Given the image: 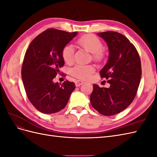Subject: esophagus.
<instances>
[{
    "label": "esophagus",
    "mask_w": 157,
    "mask_h": 157,
    "mask_svg": "<svg viewBox=\"0 0 157 157\" xmlns=\"http://www.w3.org/2000/svg\"><path fill=\"white\" fill-rule=\"evenodd\" d=\"M83 83H84V82L82 81V80H76V82H75V85H76V86L78 87V86H80V85H81V84H82Z\"/></svg>",
    "instance_id": "esophagus-1"
}]
</instances>
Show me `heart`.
Listing matches in <instances>:
<instances>
[{
	"instance_id": "b5f03b06",
	"label": "heart",
	"mask_w": 157,
	"mask_h": 157,
	"mask_svg": "<svg viewBox=\"0 0 157 157\" xmlns=\"http://www.w3.org/2000/svg\"><path fill=\"white\" fill-rule=\"evenodd\" d=\"M77 44L86 51L93 54V58L96 60H101L103 54V46L98 37L94 35H86L77 40ZM74 48L71 44L66 45L62 50V57L66 63H71L73 61ZM94 71V68L90 65H77L71 69V73L74 77L80 79H87Z\"/></svg>"
}]
</instances>
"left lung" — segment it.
<instances>
[{
    "label": "left lung",
    "mask_w": 157,
    "mask_h": 157,
    "mask_svg": "<svg viewBox=\"0 0 157 157\" xmlns=\"http://www.w3.org/2000/svg\"><path fill=\"white\" fill-rule=\"evenodd\" d=\"M107 42L109 56L100 71L109 88L94 84L90 95L92 107L105 116L119 113L129 106L137 94L141 80V65L135 46L123 35L115 31L97 33Z\"/></svg>",
    "instance_id": "8db88e82"
}]
</instances>
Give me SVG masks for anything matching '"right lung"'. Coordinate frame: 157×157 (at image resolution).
<instances>
[{
    "label": "right lung",
    "mask_w": 157,
    "mask_h": 157,
    "mask_svg": "<svg viewBox=\"0 0 157 157\" xmlns=\"http://www.w3.org/2000/svg\"><path fill=\"white\" fill-rule=\"evenodd\" d=\"M77 34L48 29L33 40L25 52L21 69L23 85L32 105L42 113L62 110L75 89L74 82L66 80L60 85L53 79L65 64L63 48Z\"/></svg>",
    "instance_id": "obj_1"
}]
</instances>
